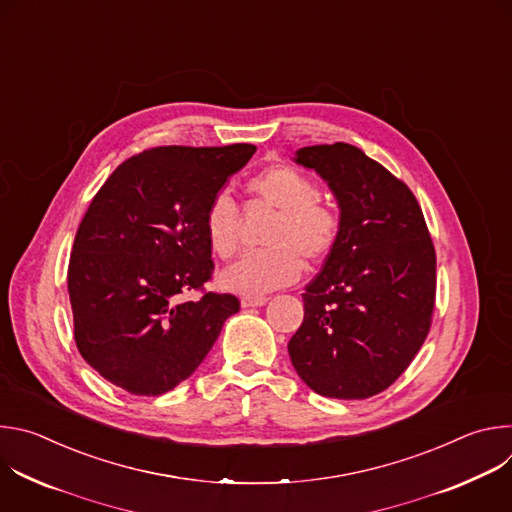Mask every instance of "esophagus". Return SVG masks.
Listing matches in <instances>:
<instances>
[{
  "instance_id": "1",
  "label": "esophagus",
  "mask_w": 512,
  "mask_h": 512,
  "mask_svg": "<svg viewBox=\"0 0 512 512\" xmlns=\"http://www.w3.org/2000/svg\"><path fill=\"white\" fill-rule=\"evenodd\" d=\"M267 296H245L241 298V306L243 308H257V306H265L267 304Z\"/></svg>"
}]
</instances>
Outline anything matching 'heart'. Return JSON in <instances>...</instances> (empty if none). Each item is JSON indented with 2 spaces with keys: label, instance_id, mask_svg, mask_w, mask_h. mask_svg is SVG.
I'll return each instance as SVG.
<instances>
[{
  "label": "heart",
  "instance_id": "obj_1",
  "mask_svg": "<svg viewBox=\"0 0 512 512\" xmlns=\"http://www.w3.org/2000/svg\"><path fill=\"white\" fill-rule=\"evenodd\" d=\"M253 200L277 210L267 231L269 249L249 253L223 273V285L237 294L261 296L294 283L304 263L326 261L342 233L336 206L318 196L314 180L302 170L277 164L257 172L247 182ZM204 233L214 255L231 259L241 247V212L237 202L218 192L204 212Z\"/></svg>",
  "mask_w": 512,
  "mask_h": 512
}]
</instances>
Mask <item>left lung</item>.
I'll list each match as a JSON object with an SVG mask.
<instances>
[{
	"instance_id": "1",
	"label": "left lung",
	"mask_w": 512,
	"mask_h": 512,
	"mask_svg": "<svg viewBox=\"0 0 512 512\" xmlns=\"http://www.w3.org/2000/svg\"><path fill=\"white\" fill-rule=\"evenodd\" d=\"M296 162L332 188L342 233L302 294L289 358L318 395L367 399L405 373L429 334L433 241L409 186L354 145H312Z\"/></svg>"
}]
</instances>
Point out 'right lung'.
<instances>
[{
  "mask_svg": "<svg viewBox=\"0 0 512 512\" xmlns=\"http://www.w3.org/2000/svg\"><path fill=\"white\" fill-rule=\"evenodd\" d=\"M255 145H160L125 160L95 194L68 261L81 356L131 395H164L204 360L233 294L206 291L212 249L204 212ZM198 290V301L179 296Z\"/></svg>",
  "mask_w": 512,
  "mask_h": 512,
  "instance_id": "add662e5",
  "label": "right lung"
}]
</instances>
